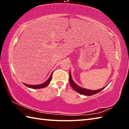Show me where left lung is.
Wrapping results in <instances>:
<instances>
[{
	"instance_id": "obj_1",
	"label": "left lung",
	"mask_w": 129,
	"mask_h": 129,
	"mask_svg": "<svg viewBox=\"0 0 129 129\" xmlns=\"http://www.w3.org/2000/svg\"><path fill=\"white\" fill-rule=\"evenodd\" d=\"M69 82H70V85L72 86L74 90L75 91H77L78 93L81 94L83 95H92L93 94H95L97 93L100 92V91H101L102 89H104L105 87V86L104 88H102V89H99V90H89V89H86L85 88H82L81 87H80L79 86H78L77 84H76L75 82H73V81L72 79V77H71V73L69 72Z\"/></svg>"
}]
</instances>
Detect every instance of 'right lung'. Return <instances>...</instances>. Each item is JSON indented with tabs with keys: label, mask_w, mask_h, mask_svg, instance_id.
Segmentation results:
<instances>
[{
	"label": "right lung",
	"mask_w": 129,
	"mask_h": 129,
	"mask_svg": "<svg viewBox=\"0 0 129 129\" xmlns=\"http://www.w3.org/2000/svg\"><path fill=\"white\" fill-rule=\"evenodd\" d=\"M52 73H51V76L48 80L47 81H45L44 83H43L42 84L40 85H28L26 84H24L26 86L28 87V88H32V89H41V88H44L45 87H46L49 84V82H51V80L52 79Z\"/></svg>",
	"instance_id": "obj_1"
}]
</instances>
